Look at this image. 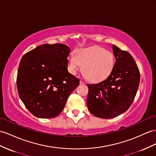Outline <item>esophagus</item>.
<instances>
[{
    "instance_id": "34e87169",
    "label": "esophagus",
    "mask_w": 156,
    "mask_h": 156,
    "mask_svg": "<svg viewBox=\"0 0 156 156\" xmlns=\"http://www.w3.org/2000/svg\"><path fill=\"white\" fill-rule=\"evenodd\" d=\"M80 83L81 84H84V83H85V82H83V80H80Z\"/></svg>"
}]
</instances>
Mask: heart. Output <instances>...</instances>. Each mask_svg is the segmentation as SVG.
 I'll return each instance as SVG.
<instances>
[{
  "instance_id": "b5f03b06",
  "label": "heart",
  "mask_w": 156,
  "mask_h": 156,
  "mask_svg": "<svg viewBox=\"0 0 156 156\" xmlns=\"http://www.w3.org/2000/svg\"><path fill=\"white\" fill-rule=\"evenodd\" d=\"M114 64L113 53L99 46L78 49L68 58V69L71 74H76L83 69L84 76L94 82H101L108 77Z\"/></svg>"
}]
</instances>
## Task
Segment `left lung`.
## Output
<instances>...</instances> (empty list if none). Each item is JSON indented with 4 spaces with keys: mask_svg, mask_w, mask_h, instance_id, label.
I'll list each match as a JSON object with an SVG mask.
<instances>
[{
    "mask_svg": "<svg viewBox=\"0 0 156 156\" xmlns=\"http://www.w3.org/2000/svg\"><path fill=\"white\" fill-rule=\"evenodd\" d=\"M112 49L116 62L110 75L98 83L87 84V107L94 116L102 119L116 117L129 109L140 79L132 55L114 45Z\"/></svg>",
    "mask_w": 156,
    "mask_h": 156,
    "instance_id": "1",
    "label": "left lung"
}]
</instances>
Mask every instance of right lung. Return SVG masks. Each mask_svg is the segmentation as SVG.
Listing matches in <instances>:
<instances>
[{
  "label": "right lung",
  "instance_id": "add662e5",
  "mask_svg": "<svg viewBox=\"0 0 156 156\" xmlns=\"http://www.w3.org/2000/svg\"><path fill=\"white\" fill-rule=\"evenodd\" d=\"M69 47L43 44L23 56L18 70L19 96L30 112L42 119L58 116L80 80L68 71Z\"/></svg>",
  "mask_w": 156,
  "mask_h": 156
}]
</instances>
